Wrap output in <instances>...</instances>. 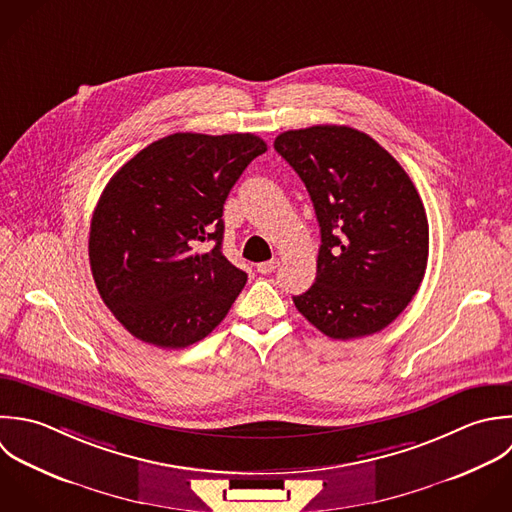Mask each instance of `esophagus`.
<instances>
[{"label":"esophagus","instance_id":"1","mask_svg":"<svg viewBox=\"0 0 512 512\" xmlns=\"http://www.w3.org/2000/svg\"><path fill=\"white\" fill-rule=\"evenodd\" d=\"M277 267H279V261H277V259H271V261H263V263H257V271H259L261 275H269V273L277 271Z\"/></svg>","mask_w":512,"mask_h":512}]
</instances>
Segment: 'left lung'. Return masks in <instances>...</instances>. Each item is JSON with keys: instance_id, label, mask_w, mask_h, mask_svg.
I'll list each match as a JSON object with an SVG mask.
<instances>
[{"instance_id": "left-lung-1", "label": "left lung", "mask_w": 512, "mask_h": 512, "mask_svg": "<svg viewBox=\"0 0 512 512\" xmlns=\"http://www.w3.org/2000/svg\"><path fill=\"white\" fill-rule=\"evenodd\" d=\"M275 149L305 183L321 227L317 277L295 307L339 341L385 329L419 291L429 259V221L411 177L347 125L285 131Z\"/></svg>"}]
</instances>
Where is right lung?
Listing matches in <instances>:
<instances>
[{
	"mask_svg": "<svg viewBox=\"0 0 512 512\" xmlns=\"http://www.w3.org/2000/svg\"><path fill=\"white\" fill-rule=\"evenodd\" d=\"M265 151L253 133H173L109 179L91 217L89 265L103 303L133 337L183 349L225 319L247 273L221 251L223 203ZM209 240L216 247L199 254Z\"/></svg>",
	"mask_w": 512,
	"mask_h": 512,
	"instance_id": "right-lung-1",
	"label": "right lung"
}]
</instances>
